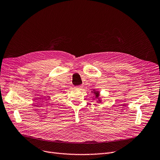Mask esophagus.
<instances>
[{"label":"esophagus","mask_w":160,"mask_h":160,"mask_svg":"<svg viewBox=\"0 0 160 160\" xmlns=\"http://www.w3.org/2000/svg\"><path fill=\"white\" fill-rule=\"evenodd\" d=\"M75 88L76 89H81V88H82V85H79V86H76V87H75Z\"/></svg>","instance_id":"34e87169"}]
</instances>
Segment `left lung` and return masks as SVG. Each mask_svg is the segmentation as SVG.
Wrapping results in <instances>:
<instances>
[{"instance_id": "obj_1", "label": "left lung", "mask_w": 160, "mask_h": 160, "mask_svg": "<svg viewBox=\"0 0 160 160\" xmlns=\"http://www.w3.org/2000/svg\"><path fill=\"white\" fill-rule=\"evenodd\" d=\"M91 92H93L94 93V94L95 95V98H96V99H97L98 100H97V102H101V98H100V92L99 91H95L94 89L93 90V91H92Z\"/></svg>"}]
</instances>
